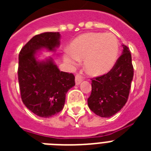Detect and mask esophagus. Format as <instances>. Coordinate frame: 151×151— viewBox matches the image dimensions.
<instances>
[{
	"mask_svg": "<svg viewBox=\"0 0 151 151\" xmlns=\"http://www.w3.org/2000/svg\"><path fill=\"white\" fill-rule=\"evenodd\" d=\"M82 81H83L82 76L80 75L79 73H77V74H76V76H75V83H76V85H80Z\"/></svg>",
	"mask_w": 151,
	"mask_h": 151,
	"instance_id": "34e87169",
	"label": "esophagus"
}]
</instances>
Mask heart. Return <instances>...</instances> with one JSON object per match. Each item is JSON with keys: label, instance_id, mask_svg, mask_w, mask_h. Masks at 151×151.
Returning <instances> with one entry per match:
<instances>
[{"label": "heart", "instance_id": "1", "mask_svg": "<svg viewBox=\"0 0 151 151\" xmlns=\"http://www.w3.org/2000/svg\"><path fill=\"white\" fill-rule=\"evenodd\" d=\"M119 44L113 34L88 33L81 35L70 44V51L64 54V60L75 65L78 59H85V68L93 76L105 74L117 61Z\"/></svg>", "mask_w": 151, "mask_h": 151}]
</instances>
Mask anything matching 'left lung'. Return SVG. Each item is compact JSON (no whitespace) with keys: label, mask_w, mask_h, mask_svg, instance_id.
<instances>
[{"label":"left lung","mask_w":151,"mask_h":151,"mask_svg":"<svg viewBox=\"0 0 151 151\" xmlns=\"http://www.w3.org/2000/svg\"><path fill=\"white\" fill-rule=\"evenodd\" d=\"M123 46L122 55L107 73L92 79V92L88 105L99 117H110L125 105L134 70L129 48Z\"/></svg>","instance_id":"1"}]
</instances>
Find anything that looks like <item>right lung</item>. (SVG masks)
Segmentation results:
<instances>
[{
    "mask_svg": "<svg viewBox=\"0 0 151 151\" xmlns=\"http://www.w3.org/2000/svg\"><path fill=\"white\" fill-rule=\"evenodd\" d=\"M59 32H46L32 37L19 55L18 79L21 99L34 114L50 117L64 106L66 94L75 85L73 73L60 71L52 58L36 59L37 51L46 48L55 51L59 47Z\"/></svg>",
    "mask_w": 151,
    "mask_h": 151,
    "instance_id": "right-lung-1",
    "label": "right lung"
}]
</instances>
